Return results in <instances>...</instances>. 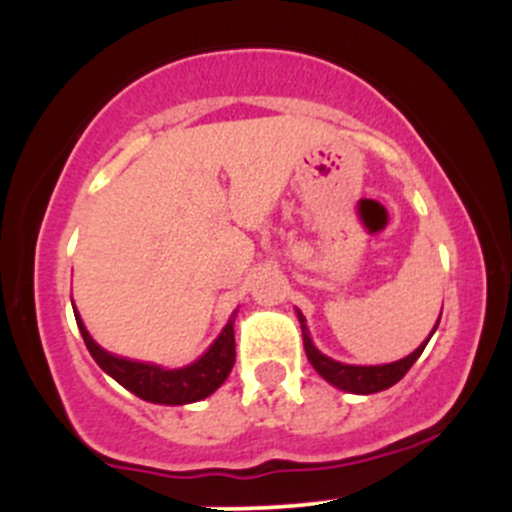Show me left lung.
<instances>
[{
	"mask_svg": "<svg viewBox=\"0 0 512 512\" xmlns=\"http://www.w3.org/2000/svg\"><path fill=\"white\" fill-rule=\"evenodd\" d=\"M297 317H299V324H302L304 352H307L309 364H312L314 369H317V374L322 376V379H327L329 384L337 386V389H342V391H352V394H376V391H384V389H389V386H394L396 381L404 379L406 371L414 366V361L421 356L423 349H426L428 339H431L428 337L414 354L404 356V359L394 361V364L352 366V364H342V361L329 359V356H324L322 352H319V349L312 344V339H309V329H307V324H304L302 312H297ZM438 322H441V317H438ZM438 322H436V327H438ZM436 327H433V332H436Z\"/></svg>",
	"mask_w": 512,
	"mask_h": 512,
	"instance_id": "obj_1",
	"label": "left lung"
}]
</instances>
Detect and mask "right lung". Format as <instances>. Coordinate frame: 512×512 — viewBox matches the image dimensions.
I'll use <instances>...</instances> for the list:
<instances>
[{"mask_svg": "<svg viewBox=\"0 0 512 512\" xmlns=\"http://www.w3.org/2000/svg\"><path fill=\"white\" fill-rule=\"evenodd\" d=\"M74 314L86 349L94 356L96 364L108 376H113L123 389L136 394L138 399L151 401V404L183 406L205 399V396H210L215 389L223 386L227 374L232 371V364H235V329H232L235 319L225 324V329L215 339L213 347L200 356L198 361L183 366V369H163V366L156 364H143V361H131L123 359V356L108 354L86 332L76 309Z\"/></svg>", "mask_w": 512, "mask_h": 512, "instance_id": "add662e5", "label": "right lung"}]
</instances>
